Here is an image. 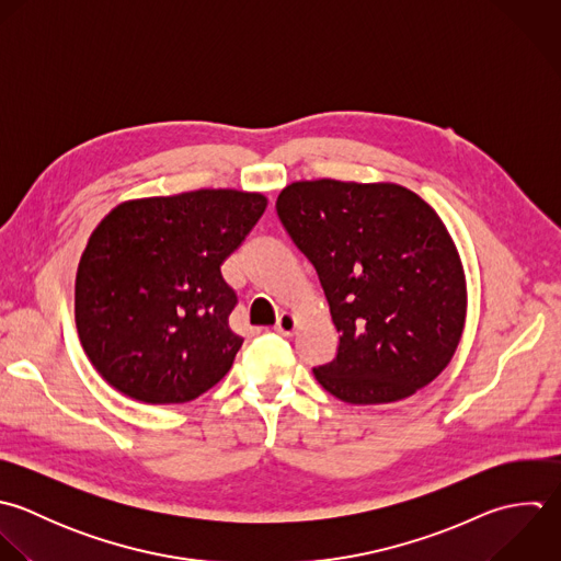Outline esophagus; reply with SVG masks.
<instances>
[{
  "mask_svg": "<svg viewBox=\"0 0 561 561\" xmlns=\"http://www.w3.org/2000/svg\"><path fill=\"white\" fill-rule=\"evenodd\" d=\"M297 317L295 314H290V312H282L279 314V319H277V325H275V330L279 332V334H284V336H293L295 334V330H297Z\"/></svg>",
  "mask_w": 561,
  "mask_h": 561,
  "instance_id": "esophagus-1",
  "label": "esophagus"
}]
</instances>
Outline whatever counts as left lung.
<instances>
[{"mask_svg":"<svg viewBox=\"0 0 561 561\" xmlns=\"http://www.w3.org/2000/svg\"><path fill=\"white\" fill-rule=\"evenodd\" d=\"M277 216L314 266L339 332L314 378L347 404H389L453 360L468 310L459 251L437 211L398 183L297 181Z\"/></svg>","mask_w":561,"mask_h":561,"instance_id":"obj_1","label":"left lung"}]
</instances>
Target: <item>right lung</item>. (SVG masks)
<instances>
[{
	"instance_id": "1",
	"label": "right lung",
	"mask_w": 561,
	"mask_h": 561,
	"mask_svg": "<svg viewBox=\"0 0 561 561\" xmlns=\"http://www.w3.org/2000/svg\"><path fill=\"white\" fill-rule=\"evenodd\" d=\"M266 196L196 190L113 207L76 273V328L95 371L144 404H183L220 382L242 339L222 262L266 209Z\"/></svg>"
}]
</instances>
